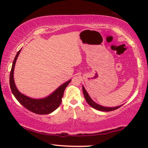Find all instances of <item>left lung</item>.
Masks as SVG:
<instances>
[{"label":"left lung","mask_w":148,"mask_h":148,"mask_svg":"<svg viewBox=\"0 0 148 148\" xmlns=\"http://www.w3.org/2000/svg\"><path fill=\"white\" fill-rule=\"evenodd\" d=\"M82 89H83L84 97H85V99H86L87 102L92 108H95V109L98 110H100V111H102V112H110V111H113V110H116L117 108H119V107L121 106H117V107H105V106H101V105H99L98 104H97L96 102H95L93 101H92L91 97H89V94L87 93V92L86 91V89L84 88V86H82Z\"/></svg>","instance_id":"1"}]
</instances>
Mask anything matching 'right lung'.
<instances>
[{
	"label": "right lung",
	"instance_id": "right-lung-1",
	"mask_svg": "<svg viewBox=\"0 0 148 148\" xmlns=\"http://www.w3.org/2000/svg\"><path fill=\"white\" fill-rule=\"evenodd\" d=\"M21 49L17 52L12 64L10 75V86L12 92L16 99L18 101L20 104L26 108L27 110L33 113L40 115L48 114L53 112L58 108L61 103L62 98L63 97L64 89L71 82V79L59 87L53 92L47 96L46 98L40 99H32L20 92L17 89L14 82V71L16 64V60L18 57Z\"/></svg>",
	"mask_w": 148,
	"mask_h": 148
}]
</instances>
